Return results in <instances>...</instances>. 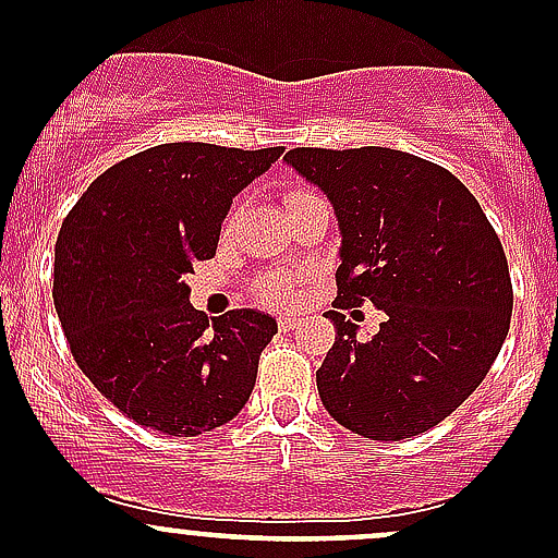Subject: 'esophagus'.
<instances>
[{"label":"esophagus","mask_w":558,"mask_h":558,"mask_svg":"<svg viewBox=\"0 0 558 558\" xmlns=\"http://www.w3.org/2000/svg\"><path fill=\"white\" fill-rule=\"evenodd\" d=\"M300 324H302V318H296L294 313H280L278 315L280 331H294V329H300Z\"/></svg>","instance_id":"34e87169"}]
</instances>
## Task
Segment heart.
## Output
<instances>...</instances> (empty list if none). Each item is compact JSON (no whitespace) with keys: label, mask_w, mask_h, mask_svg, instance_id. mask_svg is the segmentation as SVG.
Instances as JSON below:
<instances>
[{"label":"heart","mask_w":558,"mask_h":558,"mask_svg":"<svg viewBox=\"0 0 558 558\" xmlns=\"http://www.w3.org/2000/svg\"><path fill=\"white\" fill-rule=\"evenodd\" d=\"M305 194H311V191H294L289 199H294V196H305ZM296 283H300L296 275L269 272L256 283V294L262 296V300L272 302V305H286V302H291L296 296Z\"/></svg>","instance_id":"b5f03b06"}]
</instances>
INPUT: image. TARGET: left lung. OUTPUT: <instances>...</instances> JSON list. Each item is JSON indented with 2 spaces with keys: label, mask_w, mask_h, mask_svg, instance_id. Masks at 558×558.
<instances>
[{
  "label": "left lung",
  "mask_w": 558,
  "mask_h": 558,
  "mask_svg": "<svg viewBox=\"0 0 558 558\" xmlns=\"http://www.w3.org/2000/svg\"><path fill=\"white\" fill-rule=\"evenodd\" d=\"M340 227L337 310L369 299L389 318L367 343L329 311L335 345L315 373L324 408L353 435L404 440L453 413L510 329L502 243L475 196L440 165L391 148L286 154Z\"/></svg>",
  "instance_id": "left-lung-1"
}]
</instances>
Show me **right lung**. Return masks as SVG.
Wrapping results in <instances>:
<instances>
[{
    "instance_id": "right-lung-1",
    "label": "right lung",
    "mask_w": 558,
    "mask_h": 558,
    "mask_svg": "<svg viewBox=\"0 0 558 558\" xmlns=\"http://www.w3.org/2000/svg\"><path fill=\"white\" fill-rule=\"evenodd\" d=\"M280 154L156 145L99 174L61 223V329L83 375L140 426L196 437L245 408L278 324L251 307L210 324L185 275L216 253L232 199Z\"/></svg>"
}]
</instances>
